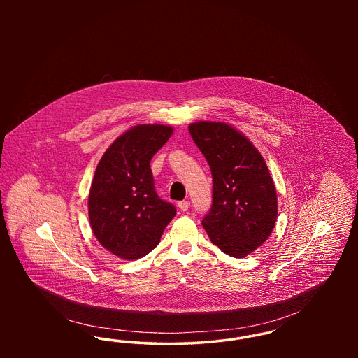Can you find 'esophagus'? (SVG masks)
<instances>
[{"label": "esophagus", "instance_id": "34e87169", "mask_svg": "<svg viewBox=\"0 0 358 358\" xmlns=\"http://www.w3.org/2000/svg\"><path fill=\"white\" fill-rule=\"evenodd\" d=\"M189 206H190V203H189L187 200H184V201H180V203H178V208H180L182 212H187V209H189Z\"/></svg>", "mask_w": 358, "mask_h": 358}]
</instances>
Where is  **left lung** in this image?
I'll return each mask as SVG.
<instances>
[{"mask_svg": "<svg viewBox=\"0 0 358 358\" xmlns=\"http://www.w3.org/2000/svg\"><path fill=\"white\" fill-rule=\"evenodd\" d=\"M212 173V206L203 227L224 254L244 257L273 232L278 217L276 189L255 146L222 122L189 126Z\"/></svg>", "mask_w": 358, "mask_h": 358, "instance_id": "obj_1", "label": "left lung"}]
</instances>
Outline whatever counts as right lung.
Here are the masks:
<instances>
[{
	"mask_svg": "<svg viewBox=\"0 0 358 358\" xmlns=\"http://www.w3.org/2000/svg\"><path fill=\"white\" fill-rule=\"evenodd\" d=\"M164 124H139L103 154L88 196L92 232L111 254L134 260L159 243L176 206L155 192L150 161L171 138Z\"/></svg>",
	"mask_w": 358,
	"mask_h": 358,
	"instance_id": "obj_1",
	"label": "right lung"
}]
</instances>
